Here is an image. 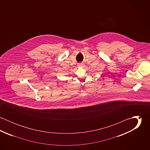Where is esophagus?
Instances as JSON below:
<instances>
[{
    "instance_id": "obj_1",
    "label": "esophagus",
    "mask_w": 150,
    "mask_h": 150,
    "mask_svg": "<svg viewBox=\"0 0 150 150\" xmlns=\"http://www.w3.org/2000/svg\"><path fill=\"white\" fill-rule=\"evenodd\" d=\"M83 65V64L82 63H79V64H78V66H82Z\"/></svg>"
}]
</instances>
